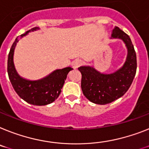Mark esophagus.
<instances>
[{"instance_id": "esophagus-1", "label": "esophagus", "mask_w": 149, "mask_h": 149, "mask_svg": "<svg viewBox=\"0 0 149 149\" xmlns=\"http://www.w3.org/2000/svg\"><path fill=\"white\" fill-rule=\"evenodd\" d=\"M82 63V61L79 59H76L74 61H72V66L73 69H77L79 66H81Z\"/></svg>"}]
</instances>
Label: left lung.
<instances>
[{
	"label": "left lung",
	"mask_w": 149,
	"mask_h": 149,
	"mask_svg": "<svg viewBox=\"0 0 149 149\" xmlns=\"http://www.w3.org/2000/svg\"><path fill=\"white\" fill-rule=\"evenodd\" d=\"M111 39H120L127 49L123 65L111 73H103L92 66H81V88L82 93L91 102L107 104L122 97L130 87L136 72V54L130 36L115 26L111 32Z\"/></svg>",
	"instance_id": "1"
}]
</instances>
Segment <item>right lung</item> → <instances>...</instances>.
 <instances>
[{"instance_id": "1", "label": "right lung", "mask_w": 149, "mask_h": 149, "mask_svg": "<svg viewBox=\"0 0 149 149\" xmlns=\"http://www.w3.org/2000/svg\"><path fill=\"white\" fill-rule=\"evenodd\" d=\"M39 29L35 27L20 36V38L27 36L29 32ZM19 42L17 38L11 47L7 61V72L11 84L19 97L29 104L37 106L47 105L58 98L63 88L67 74L72 69L65 67L55 70L46 77L38 80H29L20 77L15 68L13 54L15 47Z\"/></svg>"}]
</instances>
